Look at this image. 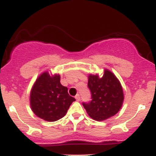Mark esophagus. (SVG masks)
<instances>
[{"instance_id": "1", "label": "esophagus", "mask_w": 156, "mask_h": 156, "mask_svg": "<svg viewBox=\"0 0 156 156\" xmlns=\"http://www.w3.org/2000/svg\"><path fill=\"white\" fill-rule=\"evenodd\" d=\"M75 98H76V101H79L80 100V94H76V97H75Z\"/></svg>"}]
</instances>
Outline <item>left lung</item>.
I'll return each instance as SVG.
<instances>
[{
  "label": "left lung",
  "instance_id": "left-lung-1",
  "mask_svg": "<svg viewBox=\"0 0 156 156\" xmlns=\"http://www.w3.org/2000/svg\"><path fill=\"white\" fill-rule=\"evenodd\" d=\"M88 88L92 101L83 103L89 117L97 121H103L113 117L122 105L124 94L120 82L111 71L105 69L102 78L89 75Z\"/></svg>",
  "mask_w": 156,
  "mask_h": 156
}]
</instances>
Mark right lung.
Segmentation results:
<instances>
[{"label": "right lung", "mask_w": 156, "mask_h": 156, "mask_svg": "<svg viewBox=\"0 0 156 156\" xmlns=\"http://www.w3.org/2000/svg\"><path fill=\"white\" fill-rule=\"evenodd\" d=\"M74 98L68 89L60 83L59 75L51 76L44 72L36 80L30 94V103L37 117L48 122H55L65 116Z\"/></svg>", "instance_id": "right-lung-1"}]
</instances>
